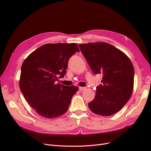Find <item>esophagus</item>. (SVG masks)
Listing matches in <instances>:
<instances>
[{
    "instance_id": "obj_1",
    "label": "esophagus",
    "mask_w": 151,
    "mask_h": 151,
    "mask_svg": "<svg viewBox=\"0 0 151 151\" xmlns=\"http://www.w3.org/2000/svg\"><path fill=\"white\" fill-rule=\"evenodd\" d=\"M86 89V87H79V89L80 91H84Z\"/></svg>"
}]
</instances>
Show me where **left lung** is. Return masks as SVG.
I'll return each mask as SVG.
<instances>
[{
  "label": "left lung",
  "mask_w": 151,
  "mask_h": 151,
  "mask_svg": "<svg viewBox=\"0 0 151 151\" xmlns=\"http://www.w3.org/2000/svg\"><path fill=\"white\" fill-rule=\"evenodd\" d=\"M94 74H102L94 99L88 104L93 113L105 116L121 109L133 89L134 68L129 58L114 46L104 42L79 45Z\"/></svg>",
  "instance_id": "obj_1"
}]
</instances>
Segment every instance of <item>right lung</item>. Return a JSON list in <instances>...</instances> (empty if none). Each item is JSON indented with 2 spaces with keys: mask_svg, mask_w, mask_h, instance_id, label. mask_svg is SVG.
Masks as SVG:
<instances>
[{
  "mask_svg": "<svg viewBox=\"0 0 151 151\" xmlns=\"http://www.w3.org/2000/svg\"><path fill=\"white\" fill-rule=\"evenodd\" d=\"M79 51L75 43L46 44L23 62L19 88L29 104L40 116L52 119L67 112L78 88L55 82L58 77L64 76L69 59Z\"/></svg>",
  "mask_w": 151,
  "mask_h": 151,
  "instance_id": "1",
  "label": "right lung"
}]
</instances>
